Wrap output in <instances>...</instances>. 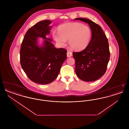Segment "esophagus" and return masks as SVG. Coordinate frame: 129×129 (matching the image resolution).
Wrapping results in <instances>:
<instances>
[{
	"mask_svg": "<svg viewBox=\"0 0 129 129\" xmlns=\"http://www.w3.org/2000/svg\"><path fill=\"white\" fill-rule=\"evenodd\" d=\"M67 55L68 57H71L73 55L72 52L70 51H68L67 53Z\"/></svg>",
	"mask_w": 129,
	"mask_h": 129,
	"instance_id": "esophagus-1",
	"label": "esophagus"
}]
</instances>
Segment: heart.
Instances as JSON below:
<instances>
[{
    "label": "heart",
    "mask_w": 129,
    "mask_h": 129,
    "mask_svg": "<svg viewBox=\"0 0 129 129\" xmlns=\"http://www.w3.org/2000/svg\"><path fill=\"white\" fill-rule=\"evenodd\" d=\"M53 37L56 42L64 46L69 40L70 47L74 50L80 51L86 48L91 37L90 28L79 23H68L60 25L58 31H54Z\"/></svg>",
    "instance_id": "b5f03b06"
}]
</instances>
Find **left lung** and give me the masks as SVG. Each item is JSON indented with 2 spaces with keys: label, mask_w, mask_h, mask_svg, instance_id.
Returning a JSON list of instances; mask_svg holds the SVG:
<instances>
[{
  "label": "left lung",
  "mask_w": 129,
  "mask_h": 129,
  "mask_svg": "<svg viewBox=\"0 0 129 129\" xmlns=\"http://www.w3.org/2000/svg\"><path fill=\"white\" fill-rule=\"evenodd\" d=\"M87 23L91 30V40L84 50L73 52L75 62V73L81 80L91 82L104 75L110 59L108 39L102 27L91 20L77 18Z\"/></svg>",
  "instance_id": "left-lung-1"
}]
</instances>
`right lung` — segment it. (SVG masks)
I'll use <instances>...</instances> for the list:
<instances>
[{"label":"right lung","mask_w":129,"mask_h":129,"mask_svg":"<svg viewBox=\"0 0 129 129\" xmlns=\"http://www.w3.org/2000/svg\"><path fill=\"white\" fill-rule=\"evenodd\" d=\"M50 20L38 22L30 27L25 34L20 51V64L28 78L40 84H48L55 80L62 64L67 58V50L55 48L46 38L51 26ZM46 39L43 46L37 45V38Z\"/></svg>","instance_id":"right-lung-1"}]
</instances>
